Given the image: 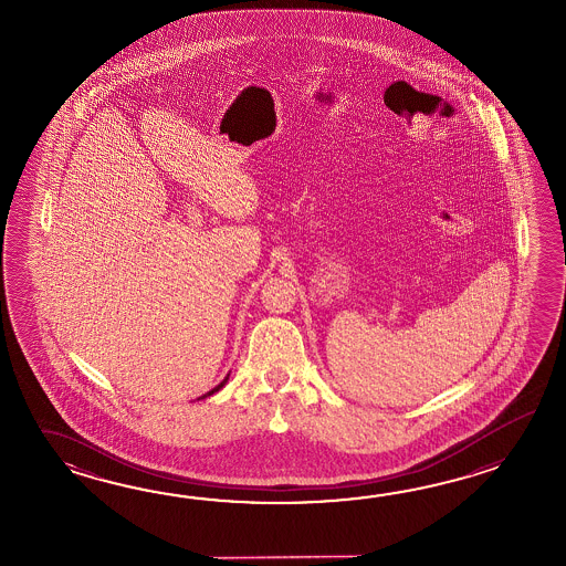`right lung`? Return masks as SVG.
Returning a JSON list of instances; mask_svg holds the SVG:
<instances>
[{
    "label": "right lung",
    "mask_w": 566,
    "mask_h": 566,
    "mask_svg": "<svg viewBox=\"0 0 566 566\" xmlns=\"http://www.w3.org/2000/svg\"><path fill=\"white\" fill-rule=\"evenodd\" d=\"M229 376H230V373L227 374V376H224V380H222V382H220V385L214 386V388H212V390H208V392H206V395H202V397L198 398V400H202V398L212 397V395H214V392H218V390H220V388H222V386H224V385H227V382H229Z\"/></svg>",
    "instance_id": "obj_1"
}]
</instances>
